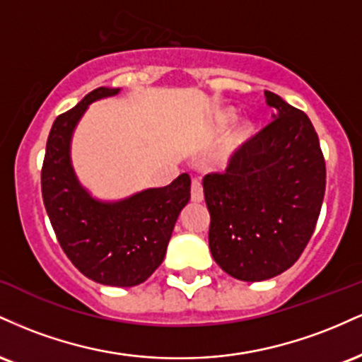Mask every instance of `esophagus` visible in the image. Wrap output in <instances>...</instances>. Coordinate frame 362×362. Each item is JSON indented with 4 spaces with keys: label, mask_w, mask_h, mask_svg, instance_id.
Here are the masks:
<instances>
[{
    "label": "esophagus",
    "mask_w": 362,
    "mask_h": 362,
    "mask_svg": "<svg viewBox=\"0 0 362 362\" xmlns=\"http://www.w3.org/2000/svg\"><path fill=\"white\" fill-rule=\"evenodd\" d=\"M190 197L194 202L204 201V190H202V184L199 180H192V187H190Z\"/></svg>",
    "instance_id": "esophagus-1"
}]
</instances>
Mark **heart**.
I'll return each mask as SVG.
<instances>
[{
    "mask_svg": "<svg viewBox=\"0 0 362 362\" xmlns=\"http://www.w3.org/2000/svg\"><path fill=\"white\" fill-rule=\"evenodd\" d=\"M236 119L235 110L224 109L218 114V127L224 131L233 124ZM255 136V126L250 122V120H242L236 126L228 132L226 139L223 143V160L231 161L235 156H238V153H242V149L250 143V139Z\"/></svg>",
    "mask_w": 362,
    "mask_h": 362,
    "instance_id": "1",
    "label": "heart"
}]
</instances>
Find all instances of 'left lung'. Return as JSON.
<instances>
[{
    "mask_svg": "<svg viewBox=\"0 0 362 362\" xmlns=\"http://www.w3.org/2000/svg\"><path fill=\"white\" fill-rule=\"evenodd\" d=\"M265 102L272 122L226 172L204 177L211 255L247 282L272 279L300 259L325 195V160L308 115L271 91Z\"/></svg>",
    "mask_w": 362,
    "mask_h": 362,
    "instance_id": "obj_1",
    "label": "left lung"
}]
</instances>
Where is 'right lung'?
Segmentation results:
<instances>
[{
    "label": "right lung",
    "instance_id": "right-lung-1",
    "mask_svg": "<svg viewBox=\"0 0 362 362\" xmlns=\"http://www.w3.org/2000/svg\"><path fill=\"white\" fill-rule=\"evenodd\" d=\"M119 91L100 86L54 120L45 146L42 199L61 248L83 276L103 286L132 288L163 262L178 216L190 201V177L182 173L167 187L117 201L95 197L81 184L71 160L74 129L90 103Z\"/></svg>",
    "mask_w": 362,
    "mask_h": 362
}]
</instances>
